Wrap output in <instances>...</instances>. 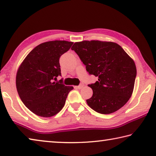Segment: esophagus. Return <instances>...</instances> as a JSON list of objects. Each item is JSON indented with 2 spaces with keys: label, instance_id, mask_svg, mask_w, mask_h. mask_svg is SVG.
Returning <instances> with one entry per match:
<instances>
[{
  "label": "esophagus",
  "instance_id": "obj_1",
  "mask_svg": "<svg viewBox=\"0 0 156 156\" xmlns=\"http://www.w3.org/2000/svg\"><path fill=\"white\" fill-rule=\"evenodd\" d=\"M84 87V84H80V85H78V86H76V88H78V89H82Z\"/></svg>",
  "mask_w": 156,
  "mask_h": 156
}]
</instances>
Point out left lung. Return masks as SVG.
Instances as JSON below:
<instances>
[{
    "label": "left lung",
    "mask_w": 156,
    "mask_h": 156,
    "mask_svg": "<svg viewBox=\"0 0 156 156\" xmlns=\"http://www.w3.org/2000/svg\"><path fill=\"white\" fill-rule=\"evenodd\" d=\"M72 49L89 74L98 78L96 83L89 84L93 90V96L87 100L89 106L102 114L112 113L122 107L131 98L135 84L137 71L133 59L113 42H77Z\"/></svg>",
    "instance_id": "left-lung-1"
}]
</instances>
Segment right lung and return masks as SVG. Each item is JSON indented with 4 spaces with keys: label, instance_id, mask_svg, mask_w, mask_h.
<instances>
[{
    "label": "right lung",
    "instance_id": "right-lung-1",
    "mask_svg": "<svg viewBox=\"0 0 156 156\" xmlns=\"http://www.w3.org/2000/svg\"><path fill=\"white\" fill-rule=\"evenodd\" d=\"M73 43L65 41H49L31 50L21 63L16 84L22 102L31 112L48 118L57 114L65 104L73 87L54 82L61 76L60 57Z\"/></svg>",
    "mask_w": 156,
    "mask_h": 156
}]
</instances>
